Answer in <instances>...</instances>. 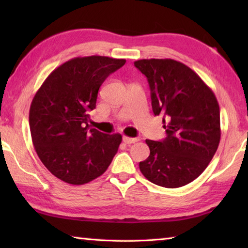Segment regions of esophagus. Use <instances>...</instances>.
Returning a JSON list of instances; mask_svg holds the SVG:
<instances>
[{
  "instance_id": "esophagus-1",
  "label": "esophagus",
  "mask_w": 248,
  "mask_h": 248,
  "mask_svg": "<svg viewBox=\"0 0 248 248\" xmlns=\"http://www.w3.org/2000/svg\"><path fill=\"white\" fill-rule=\"evenodd\" d=\"M123 140H124L125 144H131V143H134V142L139 141V139H137V138H129V137H125V136H124Z\"/></svg>"
}]
</instances>
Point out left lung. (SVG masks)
I'll return each instance as SVG.
<instances>
[{"label":"left lung","mask_w":248,"mask_h":248,"mask_svg":"<svg viewBox=\"0 0 248 248\" xmlns=\"http://www.w3.org/2000/svg\"><path fill=\"white\" fill-rule=\"evenodd\" d=\"M134 66L148 78L152 109L163 115L166 138L146 140L149 157L140 162L151 183L177 188L207 169L220 143V107L211 89L190 68L173 59H143Z\"/></svg>","instance_id":"left-lung-1"}]
</instances>
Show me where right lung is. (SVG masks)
<instances>
[{
	"instance_id": "obj_1",
	"label": "right lung",
	"mask_w": 248,
	"mask_h": 248,
	"mask_svg": "<svg viewBox=\"0 0 248 248\" xmlns=\"http://www.w3.org/2000/svg\"><path fill=\"white\" fill-rule=\"evenodd\" d=\"M124 59L78 57L53 70L33 96L29 109L32 144L40 161L57 178L84 185L103 175L123 137L90 129L89 111L98 90Z\"/></svg>"
}]
</instances>
